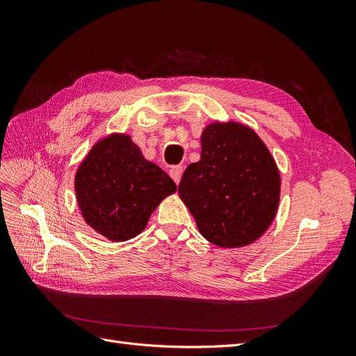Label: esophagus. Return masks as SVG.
Wrapping results in <instances>:
<instances>
[{"label":"esophagus","instance_id":"34e87169","mask_svg":"<svg viewBox=\"0 0 356 356\" xmlns=\"http://www.w3.org/2000/svg\"><path fill=\"white\" fill-rule=\"evenodd\" d=\"M182 172H184V168H182L181 165H177V166H172L170 169H169V175H170V178L174 179L177 184H179V181H181V177H182Z\"/></svg>","mask_w":356,"mask_h":356}]
</instances>
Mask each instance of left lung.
<instances>
[{
  "mask_svg": "<svg viewBox=\"0 0 356 356\" xmlns=\"http://www.w3.org/2000/svg\"><path fill=\"white\" fill-rule=\"evenodd\" d=\"M200 141V160L186 169L179 197L204 239L221 248L250 245L277 211L275 160L252 129L234 122L209 124Z\"/></svg>",
  "mask_w": 356,
  "mask_h": 356,
  "instance_id": "left-lung-1",
  "label": "left lung"
}]
</instances>
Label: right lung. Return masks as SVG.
I'll return each instance as SVG.
<instances>
[{
  "mask_svg": "<svg viewBox=\"0 0 356 356\" xmlns=\"http://www.w3.org/2000/svg\"><path fill=\"white\" fill-rule=\"evenodd\" d=\"M175 191V182L147 161L127 135L99 141L75 175V195L86 222L114 242L141 233L159 203Z\"/></svg>",
  "mask_w": 356,
  "mask_h": 356,
  "instance_id": "add662e5",
  "label": "right lung"
}]
</instances>
